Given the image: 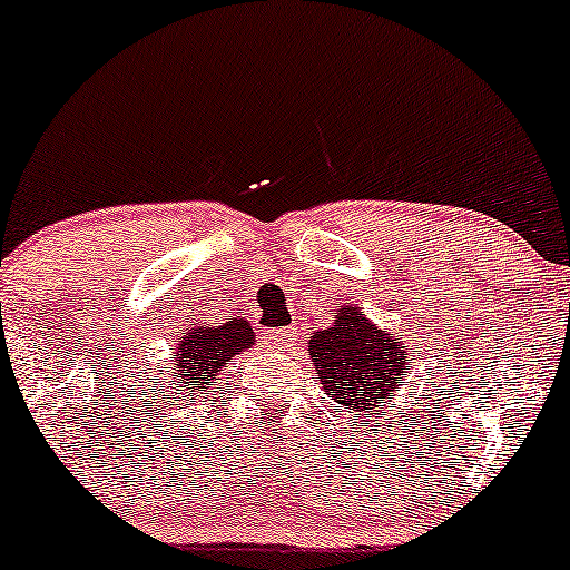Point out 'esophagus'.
Listing matches in <instances>:
<instances>
[{
    "instance_id": "1",
    "label": "esophagus",
    "mask_w": 570,
    "mask_h": 570,
    "mask_svg": "<svg viewBox=\"0 0 570 570\" xmlns=\"http://www.w3.org/2000/svg\"><path fill=\"white\" fill-rule=\"evenodd\" d=\"M268 340H272L274 345H285V342L291 340V328H272V332H268Z\"/></svg>"
}]
</instances>
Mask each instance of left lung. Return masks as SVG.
I'll return each mask as SVG.
<instances>
[{
  "label": "left lung",
  "mask_w": 570,
  "mask_h": 570,
  "mask_svg": "<svg viewBox=\"0 0 570 570\" xmlns=\"http://www.w3.org/2000/svg\"><path fill=\"white\" fill-rule=\"evenodd\" d=\"M309 356L323 389L353 415H372V410L383 407L410 364L402 342L372 326L353 307L336 309L334 326L312 334Z\"/></svg>",
  "instance_id": "obj_1"
}]
</instances>
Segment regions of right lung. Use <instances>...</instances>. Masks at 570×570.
<instances>
[{
	"label": "right lung",
	"instance_id": "add662e5",
	"mask_svg": "<svg viewBox=\"0 0 570 570\" xmlns=\"http://www.w3.org/2000/svg\"><path fill=\"white\" fill-rule=\"evenodd\" d=\"M255 342L253 326L242 317H230L223 326H198L179 336L176 361L163 383V394H170L176 402L181 396L204 394L219 381L225 361Z\"/></svg>",
	"mask_w": 570,
	"mask_h": 570
}]
</instances>
